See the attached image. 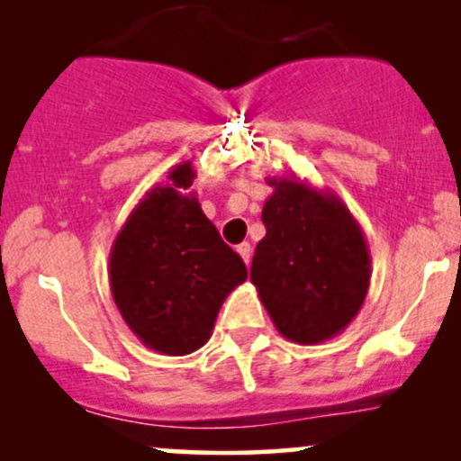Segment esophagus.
Here are the masks:
<instances>
[{
    "label": "esophagus",
    "instance_id": "34e87169",
    "mask_svg": "<svg viewBox=\"0 0 461 461\" xmlns=\"http://www.w3.org/2000/svg\"><path fill=\"white\" fill-rule=\"evenodd\" d=\"M236 251L240 253L242 262L249 264V260H251V245H249V242H240V245L236 247Z\"/></svg>",
    "mask_w": 461,
    "mask_h": 461
}]
</instances>
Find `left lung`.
<instances>
[{
  "label": "left lung",
  "mask_w": 461,
  "mask_h": 461,
  "mask_svg": "<svg viewBox=\"0 0 461 461\" xmlns=\"http://www.w3.org/2000/svg\"><path fill=\"white\" fill-rule=\"evenodd\" d=\"M262 208L267 236L258 242L251 284L288 340L319 345L345 331L370 284L362 227L340 197L297 176L268 177Z\"/></svg>",
  "instance_id": "8db88e82"
}]
</instances>
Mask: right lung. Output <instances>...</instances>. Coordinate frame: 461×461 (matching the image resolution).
<instances>
[{"mask_svg":"<svg viewBox=\"0 0 461 461\" xmlns=\"http://www.w3.org/2000/svg\"><path fill=\"white\" fill-rule=\"evenodd\" d=\"M151 188L110 249V290L123 321L145 347L188 356L210 340L227 294L247 267L188 193L194 168L173 167Z\"/></svg>","mask_w":461,"mask_h":461,"instance_id":"right-lung-1","label":"right lung"}]
</instances>
